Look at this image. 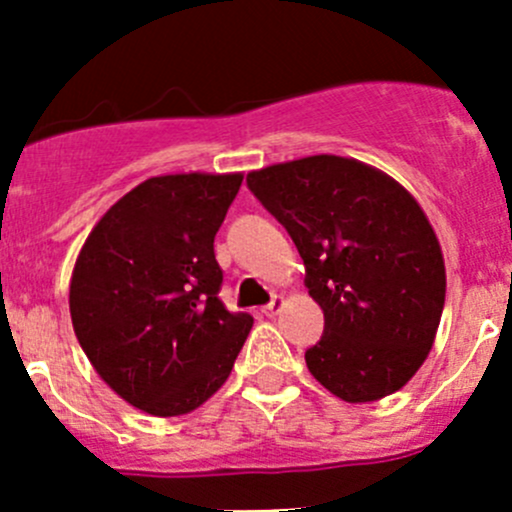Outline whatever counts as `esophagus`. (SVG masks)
<instances>
[{"label":"esophagus","mask_w":512,"mask_h":512,"mask_svg":"<svg viewBox=\"0 0 512 512\" xmlns=\"http://www.w3.org/2000/svg\"><path fill=\"white\" fill-rule=\"evenodd\" d=\"M282 304H285V297H280V294H275V297H272L270 302H267L265 307L260 309V312L265 314V317H275V314L282 309Z\"/></svg>","instance_id":"esophagus-1"}]
</instances>
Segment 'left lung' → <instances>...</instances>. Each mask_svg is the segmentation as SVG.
<instances>
[{"label":"left lung","instance_id":"obj_1","mask_svg":"<svg viewBox=\"0 0 512 512\" xmlns=\"http://www.w3.org/2000/svg\"><path fill=\"white\" fill-rule=\"evenodd\" d=\"M285 225L324 334L304 352L314 379L349 404L399 391L426 361L446 299L441 245L394 178L354 158L309 156L247 175Z\"/></svg>","mask_w":512,"mask_h":512}]
</instances>
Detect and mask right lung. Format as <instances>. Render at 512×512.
Masks as SVG:
<instances>
[{
  "label": "right lung",
  "instance_id": "right-lung-1",
  "mask_svg": "<svg viewBox=\"0 0 512 512\" xmlns=\"http://www.w3.org/2000/svg\"><path fill=\"white\" fill-rule=\"evenodd\" d=\"M240 173L148 178L86 237L71 275L76 339L103 381L151 416L198 409L225 379L252 329L218 297L215 232Z\"/></svg>",
  "mask_w": 512,
  "mask_h": 512
}]
</instances>
